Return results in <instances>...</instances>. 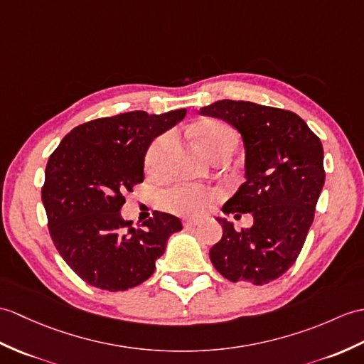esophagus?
I'll return each instance as SVG.
<instances>
[{
    "mask_svg": "<svg viewBox=\"0 0 364 364\" xmlns=\"http://www.w3.org/2000/svg\"><path fill=\"white\" fill-rule=\"evenodd\" d=\"M198 220H193V218H186V220H183V226L184 228H196L198 226Z\"/></svg>",
    "mask_w": 364,
    "mask_h": 364,
    "instance_id": "1",
    "label": "esophagus"
}]
</instances>
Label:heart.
I'll list each match as a JSON object with an SVG mask.
<instances>
[{
  "label": "heart",
  "mask_w": 364,
  "mask_h": 364,
  "mask_svg": "<svg viewBox=\"0 0 364 364\" xmlns=\"http://www.w3.org/2000/svg\"><path fill=\"white\" fill-rule=\"evenodd\" d=\"M193 139L206 154L217 159L223 155H232L239 146V136L234 129L220 121H201L191 129ZM171 142V134H161L150 144L144 163L149 172L155 173L163 167L164 156ZM164 206L172 213L181 215H200L213 205V192L193 186H175L168 189L164 197Z\"/></svg>",
  "instance_id": "1"
}]
</instances>
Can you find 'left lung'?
Instances as JSON below:
<instances>
[{
  "label": "left lung",
  "instance_id": "obj_1",
  "mask_svg": "<svg viewBox=\"0 0 364 364\" xmlns=\"http://www.w3.org/2000/svg\"><path fill=\"white\" fill-rule=\"evenodd\" d=\"M200 113L220 117L242 134L247 181L223 213L255 218L242 231L217 218L223 235L209 251L210 262L231 282H272L296 262L315 218L326 180L323 144L289 109L223 99Z\"/></svg>",
  "mask_w": 364,
  "mask_h": 364
}]
</instances>
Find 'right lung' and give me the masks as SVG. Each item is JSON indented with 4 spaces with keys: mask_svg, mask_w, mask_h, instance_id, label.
Masks as SVG:
<instances>
[{
    "mask_svg": "<svg viewBox=\"0 0 364 364\" xmlns=\"http://www.w3.org/2000/svg\"><path fill=\"white\" fill-rule=\"evenodd\" d=\"M186 109L129 112L77 125L50 154L41 200L57 251L91 287L133 289L154 274L167 239L181 231L172 214L155 210L134 228L121 217L125 193L144 181V155Z\"/></svg>",
    "mask_w": 364,
    "mask_h": 364,
    "instance_id": "1",
    "label": "right lung"
}]
</instances>
